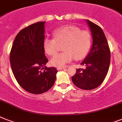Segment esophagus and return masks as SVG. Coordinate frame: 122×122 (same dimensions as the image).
<instances>
[{
    "mask_svg": "<svg viewBox=\"0 0 122 122\" xmlns=\"http://www.w3.org/2000/svg\"><path fill=\"white\" fill-rule=\"evenodd\" d=\"M65 68V67H57V70H64Z\"/></svg>",
    "mask_w": 122,
    "mask_h": 122,
    "instance_id": "obj_1",
    "label": "esophagus"
}]
</instances>
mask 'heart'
<instances>
[{"label":"heart","mask_w":122,"mask_h":122,"mask_svg":"<svg viewBox=\"0 0 122 122\" xmlns=\"http://www.w3.org/2000/svg\"><path fill=\"white\" fill-rule=\"evenodd\" d=\"M54 39L46 38L43 42L44 51L52 56L57 52L58 44L62 45L63 52L54 56L51 64L63 67L74 59L81 60L87 56L91 46V35L89 31L81 30L75 26H65L53 31Z\"/></svg>","instance_id":"1"}]
</instances>
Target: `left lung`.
I'll list each match as a JSON object with an SVG mask.
<instances>
[{"label": "left lung", "instance_id": "obj_1", "mask_svg": "<svg viewBox=\"0 0 122 122\" xmlns=\"http://www.w3.org/2000/svg\"><path fill=\"white\" fill-rule=\"evenodd\" d=\"M92 36V46L81 65L85 68L76 69L71 77L76 87L83 90L96 89L102 83L110 64V50L104 32L100 26L86 20Z\"/></svg>", "mask_w": 122, "mask_h": 122}]
</instances>
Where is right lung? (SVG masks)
Returning a JSON list of instances; mask_svg holds the SVG:
<instances>
[{"mask_svg":"<svg viewBox=\"0 0 122 122\" xmlns=\"http://www.w3.org/2000/svg\"><path fill=\"white\" fill-rule=\"evenodd\" d=\"M45 23L37 22L21 30L15 37L10 52V66L16 81L34 94L49 91L57 72L55 67L45 66L48 62L43 47Z\"/></svg>","mask_w":122,"mask_h":122,"instance_id":"right-lung-1","label":"right lung"}]
</instances>
